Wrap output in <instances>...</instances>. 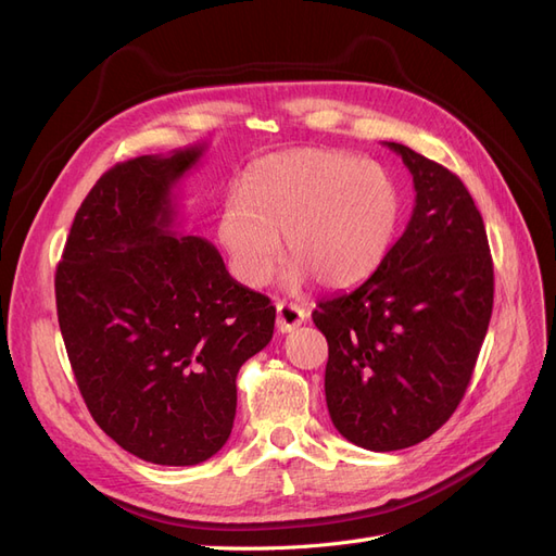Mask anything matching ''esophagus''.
Returning a JSON list of instances; mask_svg holds the SVG:
<instances>
[{
  "mask_svg": "<svg viewBox=\"0 0 556 556\" xmlns=\"http://www.w3.org/2000/svg\"><path fill=\"white\" fill-rule=\"evenodd\" d=\"M276 313H278L276 327H278V331H282V333H288V331L296 329L299 325H304L306 317H308V313H306L304 308L296 306V304H288V301H278V304H276Z\"/></svg>",
  "mask_w": 556,
  "mask_h": 556,
  "instance_id": "obj_1",
  "label": "esophagus"
}]
</instances>
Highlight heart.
<instances>
[{
  "label": "heart",
  "instance_id": "b5f03b06",
  "mask_svg": "<svg viewBox=\"0 0 556 556\" xmlns=\"http://www.w3.org/2000/svg\"><path fill=\"white\" fill-rule=\"evenodd\" d=\"M401 215L396 182L376 162L333 150H290L245 174L217 215V241L231 274L262 288L285 257L288 280L308 276L348 288L371 276L390 250Z\"/></svg>",
  "mask_w": 556,
  "mask_h": 556
}]
</instances>
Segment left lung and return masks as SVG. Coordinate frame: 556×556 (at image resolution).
<instances>
[{
    "label": "left lung",
    "instance_id": "8db88e82",
    "mask_svg": "<svg viewBox=\"0 0 556 556\" xmlns=\"http://www.w3.org/2000/svg\"><path fill=\"white\" fill-rule=\"evenodd\" d=\"M387 146L413 174L410 223L359 288L313 311L329 343L331 422L374 452L417 445L447 422L494 306L492 252L466 185L408 146Z\"/></svg>",
    "mask_w": 556,
    "mask_h": 556
}]
</instances>
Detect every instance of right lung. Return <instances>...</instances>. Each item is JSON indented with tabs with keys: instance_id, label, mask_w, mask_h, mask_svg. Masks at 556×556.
Listing matches in <instances>:
<instances>
[{
	"instance_id": "obj_1",
	"label": "right lung",
	"mask_w": 556,
	"mask_h": 556,
	"mask_svg": "<svg viewBox=\"0 0 556 556\" xmlns=\"http://www.w3.org/2000/svg\"><path fill=\"white\" fill-rule=\"evenodd\" d=\"M206 146L111 166L83 199L55 274L58 323L83 401L150 464L194 466L237 415L239 368L268 345L271 299L213 243L174 231V185Z\"/></svg>"
}]
</instances>
